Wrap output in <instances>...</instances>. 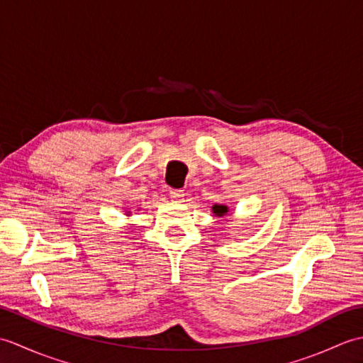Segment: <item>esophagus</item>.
<instances>
[{"instance_id":"obj_1","label":"esophagus","mask_w":363,"mask_h":363,"mask_svg":"<svg viewBox=\"0 0 363 363\" xmlns=\"http://www.w3.org/2000/svg\"><path fill=\"white\" fill-rule=\"evenodd\" d=\"M184 190H181V189H172L169 190V198L173 199V201H181V199L184 198Z\"/></svg>"}]
</instances>
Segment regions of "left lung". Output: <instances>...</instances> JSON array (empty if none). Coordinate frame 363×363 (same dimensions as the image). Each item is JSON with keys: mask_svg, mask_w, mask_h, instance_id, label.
Instances as JSON below:
<instances>
[{"mask_svg": "<svg viewBox=\"0 0 363 363\" xmlns=\"http://www.w3.org/2000/svg\"><path fill=\"white\" fill-rule=\"evenodd\" d=\"M212 209H213V213H215V215H218V217H221V215H225V213L228 212V207H226V206H218V204H215V206L212 207Z\"/></svg>", "mask_w": 363, "mask_h": 363, "instance_id": "obj_1", "label": "left lung"}]
</instances>
